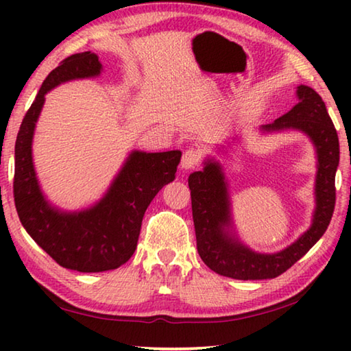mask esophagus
<instances>
[{
  "mask_svg": "<svg viewBox=\"0 0 351 351\" xmlns=\"http://www.w3.org/2000/svg\"><path fill=\"white\" fill-rule=\"evenodd\" d=\"M203 159V152L199 148H189V150L184 152L182 159H181V167L182 169H193L195 165H198Z\"/></svg>",
  "mask_w": 351,
  "mask_h": 351,
  "instance_id": "obj_1",
  "label": "esophagus"
}]
</instances>
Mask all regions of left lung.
<instances>
[{"mask_svg":"<svg viewBox=\"0 0 351 351\" xmlns=\"http://www.w3.org/2000/svg\"><path fill=\"white\" fill-rule=\"evenodd\" d=\"M300 102L265 130L297 128L305 132L317 147L316 180L317 207L310 230L294 245L278 254H257L229 237V197L224 176L217 162H206L203 171L189 176L192 215L201 260L217 274L239 280L274 278L300 260L325 234L336 204V169L339 165V139L322 97L310 86L297 88Z\"/></svg>","mask_w":351,"mask_h":351,"instance_id":"obj_1","label":"left lung"}]
</instances>
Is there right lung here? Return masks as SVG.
Here are the masks:
<instances>
[{
	"instance_id": "1",
	"label": "right lung",
	"mask_w": 351,
	"mask_h": 351,
	"mask_svg": "<svg viewBox=\"0 0 351 351\" xmlns=\"http://www.w3.org/2000/svg\"><path fill=\"white\" fill-rule=\"evenodd\" d=\"M96 54L80 52L52 69L23 119L15 142L14 201L20 221L35 243L66 269L102 272L127 263L138 246L152 199L175 180L181 152H134L108 193L90 210L60 213L46 203L32 165V136L46 93L58 83L100 74Z\"/></svg>"
}]
</instances>
